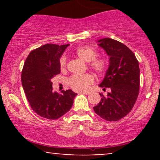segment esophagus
<instances>
[{"mask_svg": "<svg viewBox=\"0 0 160 160\" xmlns=\"http://www.w3.org/2000/svg\"><path fill=\"white\" fill-rule=\"evenodd\" d=\"M80 93H82V94H84V95H89V94H90V92H89V91H83V92H80Z\"/></svg>", "mask_w": 160, "mask_h": 160, "instance_id": "esophagus-1", "label": "esophagus"}]
</instances>
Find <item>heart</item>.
<instances>
[{"label": "heart", "instance_id": "obj_1", "mask_svg": "<svg viewBox=\"0 0 160 160\" xmlns=\"http://www.w3.org/2000/svg\"><path fill=\"white\" fill-rule=\"evenodd\" d=\"M75 54L84 62H89V67L95 72L102 74L107 69V62L103 58H95L96 51L92 47H80L76 49ZM66 67L65 57L60 59V68L64 70ZM69 86L76 91H84L88 89L91 84L94 82V77L91 74L82 75H73L68 79Z\"/></svg>", "mask_w": 160, "mask_h": 160}]
</instances>
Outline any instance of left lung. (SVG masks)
<instances>
[{
  "label": "left lung",
  "mask_w": 160,
  "mask_h": 160,
  "mask_svg": "<svg viewBox=\"0 0 160 160\" xmlns=\"http://www.w3.org/2000/svg\"><path fill=\"white\" fill-rule=\"evenodd\" d=\"M97 42L109 56L108 68L99 86L111 91L106 97L100 94V102L93 109L104 120L117 121L132 111L138 96V62L132 51L117 40L105 38Z\"/></svg>",
  "instance_id": "1"
}]
</instances>
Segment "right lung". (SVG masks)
Listing matches in <instances>:
<instances>
[{"instance_id":"1","label":"right lung","mask_w":160,"mask_h":160,"mask_svg":"<svg viewBox=\"0 0 160 160\" xmlns=\"http://www.w3.org/2000/svg\"><path fill=\"white\" fill-rule=\"evenodd\" d=\"M69 44H45L29 53L22 71V84L31 107L37 114L56 120L72 107L77 93L71 89L58 94L52 91V79L58 74L60 58Z\"/></svg>"}]
</instances>
